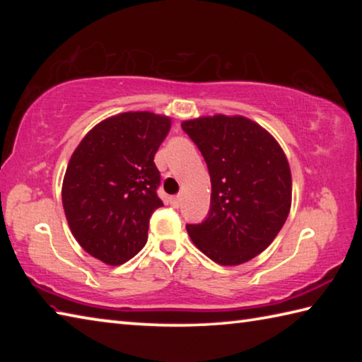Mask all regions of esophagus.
Returning <instances> with one entry per match:
<instances>
[{"mask_svg":"<svg viewBox=\"0 0 362 362\" xmlns=\"http://www.w3.org/2000/svg\"><path fill=\"white\" fill-rule=\"evenodd\" d=\"M170 204H173L174 207H179L180 206V196L179 194L173 196V198H170Z\"/></svg>","mask_w":362,"mask_h":362,"instance_id":"esophagus-1","label":"esophagus"}]
</instances>
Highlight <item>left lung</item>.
Returning <instances> with one entry per match:
<instances>
[{
  "label": "left lung",
  "mask_w": 362,
  "mask_h": 362,
  "mask_svg": "<svg viewBox=\"0 0 362 362\" xmlns=\"http://www.w3.org/2000/svg\"><path fill=\"white\" fill-rule=\"evenodd\" d=\"M182 129L204 156L211 209L187 225L196 247L218 265H241L263 252L283 228L292 203L289 161L272 134L235 115L187 119Z\"/></svg>",
  "instance_id": "left-lung-1"
}]
</instances>
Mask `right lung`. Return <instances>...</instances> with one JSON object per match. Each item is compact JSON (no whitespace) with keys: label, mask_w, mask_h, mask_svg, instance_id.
Here are the masks:
<instances>
[{"label":"right lung","mask_w":362,"mask_h":362,"mask_svg":"<svg viewBox=\"0 0 362 362\" xmlns=\"http://www.w3.org/2000/svg\"><path fill=\"white\" fill-rule=\"evenodd\" d=\"M169 129V116L119 113L73 151L62 183L66 222L79 246L107 265H121L145 246L151 214L163 206L153 158Z\"/></svg>","instance_id":"add662e5"}]
</instances>
